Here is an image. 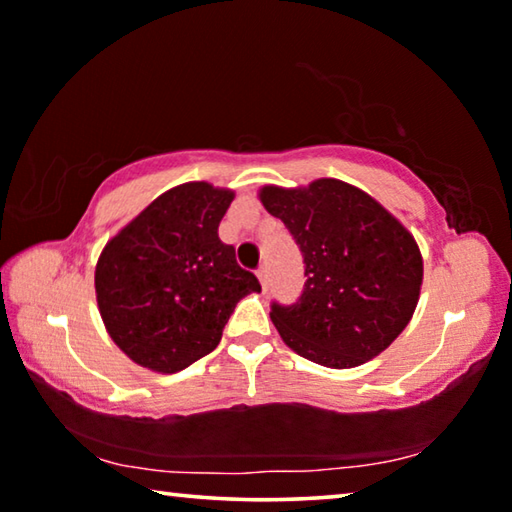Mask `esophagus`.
Wrapping results in <instances>:
<instances>
[{
	"instance_id": "esophagus-1",
	"label": "esophagus",
	"mask_w": 512,
	"mask_h": 512,
	"mask_svg": "<svg viewBox=\"0 0 512 512\" xmlns=\"http://www.w3.org/2000/svg\"><path fill=\"white\" fill-rule=\"evenodd\" d=\"M257 277H259V282H262V287L266 291L268 289V268L266 266H259L257 268Z\"/></svg>"
}]
</instances>
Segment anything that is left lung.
Here are the masks:
<instances>
[{
    "instance_id": "left-lung-1",
    "label": "left lung",
    "mask_w": 512,
    "mask_h": 512,
    "mask_svg": "<svg viewBox=\"0 0 512 512\" xmlns=\"http://www.w3.org/2000/svg\"><path fill=\"white\" fill-rule=\"evenodd\" d=\"M305 262L291 305L271 302L277 332L300 357L354 368L384 352L418 305L422 257L404 225L361 189L323 178L307 189L264 187Z\"/></svg>"
}]
</instances>
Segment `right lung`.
<instances>
[{"instance_id": "obj_1", "label": "right lung", "mask_w": 512, "mask_h": 512, "mask_svg": "<svg viewBox=\"0 0 512 512\" xmlns=\"http://www.w3.org/2000/svg\"><path fill=\"white\" fill-rule=\"evenodd\" d=\"M232 192L187 183L146 207L108 241L94 287L121 350L155 372H178L210 354L237 302L262 291L219 239Z\"/></svg>"}]
</instances>
